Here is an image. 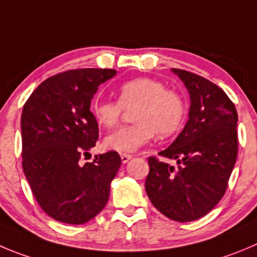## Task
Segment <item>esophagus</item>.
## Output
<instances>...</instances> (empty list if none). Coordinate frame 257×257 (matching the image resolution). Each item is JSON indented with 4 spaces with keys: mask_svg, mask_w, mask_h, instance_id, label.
<instances>
[{
    "mask_svg": "<svg viewBox=\"0 0 257 257\" xmlns=\"http://www.w3.org/2000/svg\"><path fill=\"white\" fill-rule=\"evenodd\" d=\"M120 158H121V162H123V164H126V162H128L129 160H132V155H126V153H121Z\"/></svg>",
    "mask_w": 257,
    "mask_h": 257,
    "instance_id": "34e87169",
    "label": "esophagus"
}]
</instances>
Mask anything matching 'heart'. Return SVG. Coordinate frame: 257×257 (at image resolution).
Wrapping results in <instances>:
<instances>
[{
  "label": "heart",
  "instance_id": "obj_1",
  "mask_svg": "<svg viewBox=\"0 0 257 257\" xmlns=\"http://www.w3.org/2000/svg\"><path fill=\"white\" fill-rule=\"evenodd\" d=\"M135 109L136 124L116 129L104 141L105 147L120 153H132L147 145L155 133L169 137L181 126L185 104L175 91L153 78L140 77L123 83L117 90V101L95 100L91 104L95 120L104 128H112L120 120L124 109Z\"/></svg>",
  "mask_w": 257,
  "mask_h": 257
}]
</instances>
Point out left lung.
<instances>
[{
	"instance_id": "8db88e82",
	"label": "left lung",
	"mask_w": 257,
	"mask_h": 257,
	"mask_svg": "<svg viewBox=\"0 0 257 257\" xmlns=\"http://www.w3.org/2000/svg\"><path fill=\"white\" fill-rule=\"evenodd\" d=\"M190 95L189 120L161 157L176 160L177 169L148 158L146 191L167 218L191 222L209 213L228 185L237 158L236 107L226 92L207 78L172 68Z\"/></svg>"
}]
</instances>
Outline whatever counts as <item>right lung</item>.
Here are the masks:
<instances>
[{"instance_id": "right-lung-1", "label": "right lung", "mask_w": 257, "mask_h": 257, "mask_svg": "<svg viewBox=\"0 0 257 257\" xmlns=\"http://www.w3.org/2000/svg\"><path fill=\"white\" fill-rule=\"evenodd\" d=\"M115 74V69L106 68L58 73L43 81L24 105V174L42 209L58 222L83 224L109 200L120 156L109 151L92 162L80 161L99 138L91 100Z\"/></svg>"}]
</instances>
